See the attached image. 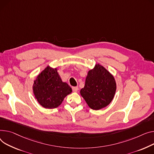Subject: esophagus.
I'll return each instance as SVG.
<instances>
[{
    "instance_id": "1",
    "label": "esophagus",
    "mask_w": 154,
    "mask_h": 154,
    "mask_svg": "<svg viewBox=\"0 0 154 154\" xmlns=\"http://www.w3.org/2000/svg\"><path fill=\"white\" fill-rule=\"evenodd\" d=\"M72 90L74 91V92H76V91H77V90H78V87H72Z\"/></svg>"
}]
</instances>
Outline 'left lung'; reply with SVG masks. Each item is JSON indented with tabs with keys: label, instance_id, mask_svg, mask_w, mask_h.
I'll list each match as a JSON object with an SVG mask.
<instances>
[{
	"label": "left lung",
	"instance_id": "obj_1",
	"mask_svg": "<svg viewBox=\"0 0 154 154\" xmlns=\"http://www.w3.org/2000/svg\"><path fill=\"white\" fill-rule=\"evenodd\" d=\"M116 88L113 76L103 66L97 64L88 71L85 87L81 89L80 94L90 108L98 110L111 103Z\"/></svg>",
	"mask_w": 154,
	"mask_h": 154
}]
</instances>
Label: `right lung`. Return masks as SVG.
<instances>
[{"label":"right lung","mask_w":154,"mask_h":154,"mask_svg":"<svg viewBox=\"0 0 154 154\" xmlns=\"http://www.w3.org/2000/svg\"><path fill=\"white\" fill-rule=\"evenodd\" d=\"M33 88L38 103L48 109L58 107L72 92L69 85L61 80L57 69L48 66L38 75Z\"/></svg>","instance_id":"1"}]
</instances>
